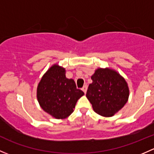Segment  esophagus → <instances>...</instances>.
Returning <instances> with one entry per match:
<instances>
[{
  "label": "esophagus",
  "instance_id": "esophagus-1",
  "mask_svg": "<svg viewBox=\"0 0 154 154\" xmlns=\"http://www.w3.org/2000/svg\"><path fill=\"white\" fill-rule=\"evenodd\" d=\"M82 90L83 91L84 93H85V94L86 93V91H87V85H84V86L82 87Z\"/></svg>",
  "mask_w": 154,
  "mask_h": 154
}]
</instances>
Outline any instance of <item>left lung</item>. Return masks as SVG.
Here are the masks:
<instances>
[{"mask_svg":"<svg viewBox=\"0 0 154 154\" xmlns=\"http://www.w3.org/2000/svg\"><path fill=\"white\" fill-rule=\"evenodd\" d=\"M86 97L97 114L112 116L127 103L129 88L125 80L116 71L99 68L91 76Z\"/></svg>","mask_w":154,"mask_h":154,"instance_id":"8db88e82","label":"left lung"}]
</instances>
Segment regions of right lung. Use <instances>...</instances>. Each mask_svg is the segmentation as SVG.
<instances>
[{"label":"right lung","instance_id":"obj_1","mask_svg":"<svg viewBox=\"0 0 154 154\" xmlns=\"http://www.w3.org/2000/svg\"><path fill=\"white\" fill-rule=\"evenodd\" d=\"M84 92L77 88L75 82L66 77L64 68L54 64L45 73L37 88L40 107L56 119L72 114L77 100Z\"/></svg>","mask_w":154,"mask_h":154}]
</instances>
